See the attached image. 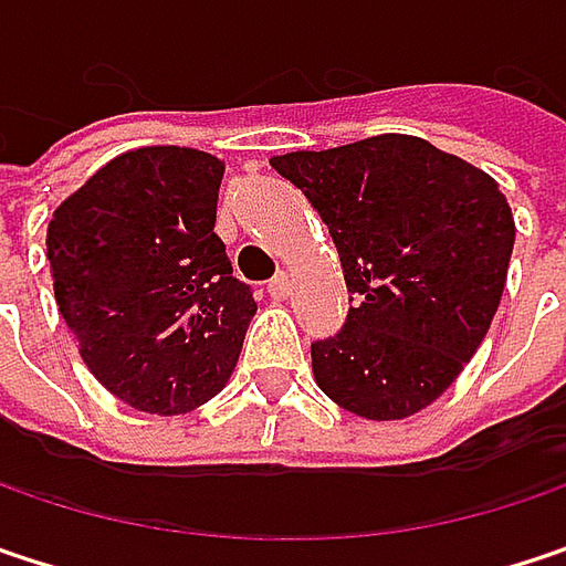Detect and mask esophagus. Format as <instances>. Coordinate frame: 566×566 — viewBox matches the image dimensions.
I'll use <instances>...</instances> for the list:
<instances>
[{"label": "esophagus", "mask_w": 566, "mask_h": 566, "mask_svg": "<svg viewBox=\"0 0 566 566\" xmlns=\"http://www.w3.org/2000/svg\"><path fill=\"white\" fill-rule=\"evenodd\" d=\"M269 294H272L275 301H284V297L291 294V275H287V272H279V275L269 282Z\"/></svg>", "instance_id": "34e87169"}]
</instances>
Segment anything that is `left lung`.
Wrapping results in <instances>:
<instances>
[{
  "mask_svg": "<svg viewBox=\"0 0 566 566\" xmlns=\"http://www.w3.org/2000/svg\"><path fill=\"white\" fill-rule=\"evenodd\" d=\"M334 235L349 314L311 343L339 408L398 421L440 398L502 301L515 220L486 171L415 135L272 158Z\"/></svg>",
  "mask_w": 566,
  "mask_h": 566,
  "instance_id": "1",
  "label": "left lung"
}]
</instances>
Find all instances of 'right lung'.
<instances>
[{
    "mask_svg": "<svg viewBox=\"0 0 566 566\" xmlns=\"http://www.w3.org/2000/svg\"><path fill=\"white\" fill-rule=\"evenodd\" d=\"M220 180L207 151L135 148L48 227L57 311L86 369L148 415H187L227 386L255 314L213 232Z\"/></svg>",
    "mask_w": 566,
    "mask_h": 566,
    "instance_id": "1",
    "label": "right lung"
}]
</instances>
